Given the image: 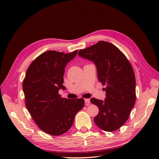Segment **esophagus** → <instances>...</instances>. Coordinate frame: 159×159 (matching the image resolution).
I'll return each mask as SVG.
<instances>
[{
	"label": "esophagus",
	"mask_w": 159,
	"mask_h": 159,
	"mask_svg": "<svg viewBox=\"0 0 159 159\" xmlns=\"http://www.w3.org/2000/svg\"><path fill=\"white\" fill-rule=\"evenodd\" d=\"M85 104H86L87 106L89 105V104H90V100L88 99V98L85 99Z\"/></svg>",
	"instance_id": "esophagus-1"
}]
</instances>
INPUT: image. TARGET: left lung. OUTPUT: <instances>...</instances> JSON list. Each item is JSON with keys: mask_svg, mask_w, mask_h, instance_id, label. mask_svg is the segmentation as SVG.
Instances as JSON below:
<instances>
[{"mask_svg": "<svg viewBox=\"0 0 159 159\" xmlns=\"http://www.w3.org/2000/svg\"><path fill=\"white\" fill-rule=\"evenodd\" d=\"M78 55L94 63L98 80L107 86L104 100H90L99 109L94 122L104 131L119 129L128 119L136 100L135 76L129 61L116 46L104 41L80 50Z\"/></svg>", "mask_w": 159, "mask_h": 159, "instance_id": "1", "label": "left lung"}]
</instances>
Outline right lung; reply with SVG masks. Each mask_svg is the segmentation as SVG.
Wrapping results in <instances>:
<instances>
[{
  "label": "right lung",
  "instance_id": "obj_1",
  "mask_svg": "<svg viewBox=\"0 0 159 159\" xmlns=\"http://www.w3.org/2000/svg\"><path fill=\"white\" fill-rule=\"evenodd\" d=\"M77 51L42 53L29 66L23 80L26 109L40 130L51 135L66 133L85 104L83 98H63L58 93L60 89H66L63 85L65 67Z\"/></svg>",
  "mask_w": 159,
  "mask_h": 159
}]
</instances>
